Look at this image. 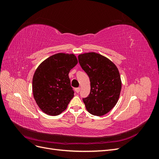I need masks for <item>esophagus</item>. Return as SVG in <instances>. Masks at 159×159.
<instances>
[{
    "instance_id": "1",
    "label": "esophagus",
    "mask_w": 159,
    "mask_h": 159,
    "mask_svg": "<svg viewBox=\"0 0 159 159\" xmlns=\"http://www.w3.org/2000/svg\"><path fill=\"white\" fill-rule=\"evenodd\" d=\"M80 88H75V91L76 93H79L80 92Z\"/></svg>"
}]
</instances>
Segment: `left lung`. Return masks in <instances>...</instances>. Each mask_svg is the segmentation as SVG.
Returning <instances> with one entry per match:
<instances>
[{
  "instance_id": "obj_1",
  "label": "left lung",
  "mask_w": 159,
  "mask_h": 159,
  "mask_svg": "<svg viewBox=\"0 0 159 159\" xmlns=\"http://www.w3.org/2000/svg\"><path fill=\"white\" fill-rule=\"evenodd\" d=\"M79 63L90 80V93L83 99L88 111L102 116L117 103L121 80L117 66L107 57L95 52L78 56Z\"/></svg>"
}]
</instances>
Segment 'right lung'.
<instances>
[{"label": "right lung", "instance_id": "1", "mask_svg": "<svg viewBox=\"0 0 159 159\" xmlns=\"http://www.w3.org/2000/svg\"><path fill=\"white\" fill-rule=\"evenodd\" d=\"M77 64L74 54L58 53L38 66L33 76L32 91L38 107L46 114L58 115L68 107L74 95L68 74Z\"/></svg>", "mask_w": 159, "mask_h": 159}]
</instances>
